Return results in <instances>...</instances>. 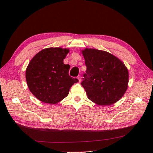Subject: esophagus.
I'll use <instances>...</instances> for the list:
<instances>
[{
	"label": "esophagus",
	"mask_w": 153,
	"mask_h": 153,
	"mask_svg": "<svg viewBox=\"0 0 153 153\" xmlns=\"http://www.w3.org/2000/svg\"><path fill=\"white\" fill-rule=\"evenodd\" d=\"M81 78H82V77H81V75H79V76H77V79H79V82L81 81Z\"/></svg>",
	"instance_id": "34e87169"
}]
</instances>
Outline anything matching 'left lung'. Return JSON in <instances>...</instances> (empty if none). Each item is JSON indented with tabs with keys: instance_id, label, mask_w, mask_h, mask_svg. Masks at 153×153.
<instances>
[{
	"instance_id": "obj_1",
	"label": "left lung",
	"mask_w": 153,
	"mask_h": 153,
	"mask_svg": "<svg viewBox=\"0 0 153 153\" xmlns=\"http://www.w3.org/2000/svg\"><path fill=\"white\" fill-rule=\"evenodd\" d=\"M87 69L81 85L88 98L98 105H111L125 94L128 72L120 59L108 52L94 48L82 51Z\"/></svg>"
}]
</instances>
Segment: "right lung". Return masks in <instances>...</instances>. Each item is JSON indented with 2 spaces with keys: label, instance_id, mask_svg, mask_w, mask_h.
Returning <instances> with one entry per match:
<instances>
[{
  "label": "right lung",
  "instance_id": "add662e5",
  "mask_svg": "<svg viewBox=\"0 0 153 153\" xmlns=\"http://www.w3.org/2000/svg\"><path fill=\"white\" fill-rule=\"evenodd\" d=\"M69 52L62 48H47L36 54L26 70V80L32 94L41 101L56 104L68 95L79 82L69 75L70 65L64 59Z\"/></svg>",
  "mask_w": 153,
  "mask_h": 153
}]
</instances>
